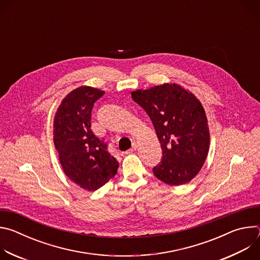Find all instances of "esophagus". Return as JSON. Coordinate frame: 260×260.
<instances>
[{"label":"esophagus","mask_w":260,"mask_h":260,"mask_svg":"<svg viewBox=\"0 0 260 260\" xmlns=\"http://www.w3.org/2000/svg\"><path fill=\"white\" fill-rule=\"evenodd\" d=\"M137 148H138V144L135 142V143H134V145H133V147L131 148L129 150H127L125 153H126V154H131V153H134V152L137 150Z\"/></svg>","instance_id":"1"}]
</instances>
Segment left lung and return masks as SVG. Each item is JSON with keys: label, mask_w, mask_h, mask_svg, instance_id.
<instances>
[{"label": "left lung", "mask_w": 260, "mask_h": 260, "mask_svg": "<svg viewBox=\"0 0 260 260\" xmlns=\"http://www.w3.org/2000/svg\"><path fill=\"white\" fill-rule=\"evenodd\" d=\"M152 120L162 149V160L153 169L157 179L171 186L190 182L208 156L210 131L200 100L176 83L132 91Z\"/></svg>", "instance_id": "8db88e82"}]
</instances>
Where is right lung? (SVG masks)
<instances>
[{
    "label": "right lung",
    "instance_id": "right-lung-1",
    "mask_svg": "<svg viewBox=\"0 0 260 260\" xmlns=\"http://www.w3.org/2000/svg\"><path fill=\"white\" fill-rule=\"evenodd\" d=\"M104 90L87 85L73 89L53 118V143L64 174L81 188L94 191L113 178L118 161L90 129L91 109Z\"/></svg>",
    "mask_w": 260,
    "mask_h": 260
}]
</instances>
